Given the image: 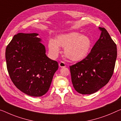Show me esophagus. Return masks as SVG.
I'll list each match as a JSON object with an SVG mask.
<instances>
[{"label": "esophagus", "mask_w": 121, "mask_h": 121, "mask_svg": "<svg viewBox=\"0 0 121 121\" xmlns=\"http://www.w3.org/2000/svg\"><path fill=\"white\" fill-rule=\"evenodd\" d=\"M59 66L60 68H64V67L66 66V64H65V63L63 61H61V62L59 63Z\"/></svg>", "instance_id": "34e87169"}]
</instances>
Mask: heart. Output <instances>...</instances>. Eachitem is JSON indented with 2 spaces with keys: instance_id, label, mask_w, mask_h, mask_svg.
I'll use <instances>...</instances> for the list:
<instances>
[{
  "instance_id": "1",
  "label": "heart",
  "mask_w": 121,
  "mask_h": 121,
  "mask_svg": "<svg viewBox=\"0 0 121 121\" xmlns=\"http://www.w3.org/2000/svg\"><path fill=\"white\" fill-rule=\"evenodd\" d=\"M91 45L88 37L81 35L79 33L71 32L58 36L56 40L49 42V50L53 57H56L60 51V47L64 48L65 57L72 61H78L88 54Z\"/></svg>"
}]
</instances>
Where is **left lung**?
<instances>
[{
    "label": "left lung",
    "mask_w": 121,
    "mask_h": 121,
    "mask_svg": "<svg viewBox=\"0 0 121 121\" xmlns=\"http://www.w3.org/2000/svg\"><path fill=\"white\" fill-rule=\"evenodd\" d=\"M101 36L88 56L70 66L71 81L76 91L81 94L97 92L110 81L117 58L116 44L104 27Z\"/></svg>",
    "instance_id": "obj_1"
}]
</instances>
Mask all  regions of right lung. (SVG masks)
Instances as JSON below:
<instances>
[{
	"mask_svg": "<svg viewBox=\"0 0 121 121\" xmlns=\"http://www.w3.org/2000/svg\"><path fill=\"white\" fill-rule=\"evenodd\" d=\"M38 34L19 33L7 45L5 58L9 76L19 90L29 96L45 95L58 64L46 56Z\"/></svg>",
	"mask_w": 121,
	"mask_h": 121,
	"instance_id": "1",
	"label": "right lung"
}]
</instances>
